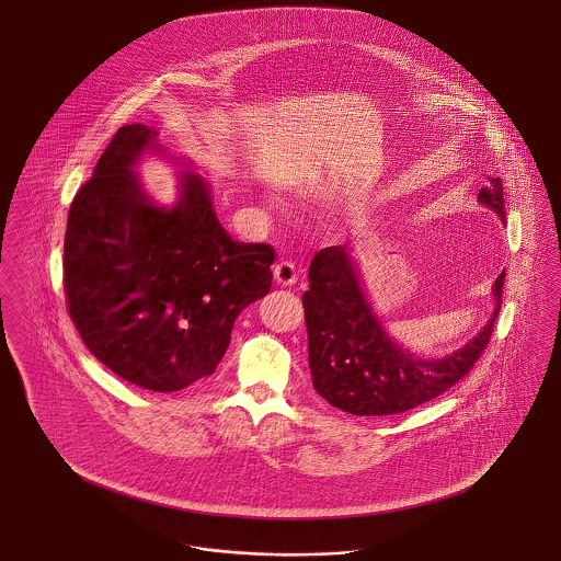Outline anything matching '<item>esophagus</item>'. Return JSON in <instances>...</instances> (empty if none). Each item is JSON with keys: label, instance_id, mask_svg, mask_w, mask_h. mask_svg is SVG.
I'll list each match as a JSON object with an SVG mask.
<instances>
[{"label": "esophagus", "instance_id": "obj_1", "mask_svg": "<svg viewBox=\"0 0 561 561\" xmlns=\"http://www.w3.org/2000/svg\"><path fill=\"white\" fill-rule=\"evenodd\" d=\"M273 275H275V282L279 286H294L298 282V271H296V265L291 261H279L273 267Z\"/></svg>", "mask_w": 561, "mask_h": 561}]
</instances>
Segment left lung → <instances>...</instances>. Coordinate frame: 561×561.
Returning <instances> with one entry per match:
<instances>
[{"label":"left lung","instance_id":"8db88e82","mask_svg":"<svg viewBox=\"0 0 561 561\" xmlns=\"http://www.w3.org/2000/svg\"><path fill=\"white\" fill-rule=\"evenodd\" d=\"M479 201L505 221L500 178H489ZM503 279L505 271L493 284V314L477 337L444 358H421L375 317L348 249L317 252L302 296L312 387L331 407L356 416L398 414L431 402L463 379L486 348L502 309Z\"/></svg>","mask_w":561,"mask_h":561}]
</instances>
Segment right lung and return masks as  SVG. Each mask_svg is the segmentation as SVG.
<instances>
[{
	"label": "right lung",
	"mask_w": 561,
	"mask_h": 561,
	"mask_svg": "<svg viewBox=\"0 0 561 561\" xmlns=\"http://www.w3.org/2000/svg\"><path fill=\"white\" fill-rule=\"evenodd\" d=\"M157 130L128 124L78 191L64 240V290L84 346L117 377L178 391L211 375L240 310L267 296L270 244L232 240L201 175L157 207L135 168Z\"/></svg>",
	"instance_id": "1"
}]
</instances>
